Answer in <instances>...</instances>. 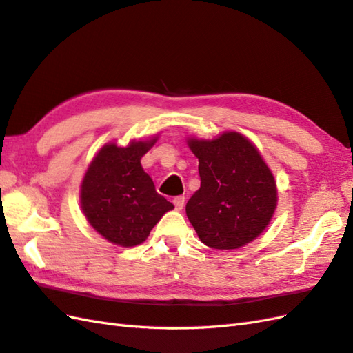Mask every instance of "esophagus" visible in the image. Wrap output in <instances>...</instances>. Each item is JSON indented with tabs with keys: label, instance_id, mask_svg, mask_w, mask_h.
<instances>
[{
	"label": "esophagus",
	"instance_id": "34e87169",
	"mask_svg": "<svg viewBox=\"0 0 353 353\" xmlns=\"http://www.w3.org/2000/svg\"><path fill=\"white\" fill-rule=\"evenodd\" d=\"M173 204L176 207V210H182L185 205V196H176L173 200Z\"/></svg>",
	"mask_w": 353,
	"mask_h": 353
}]
</instances>
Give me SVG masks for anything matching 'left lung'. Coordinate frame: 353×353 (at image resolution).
<instances>
[{
  "label": "left lung",
  "mask_w": 353,
  "mask_h": 353,
  "mask_svg": "<svg viewBox=\"0 0 353 353\" xmlns=\"http://www.w3.org/2000/svg\"><path fill=\"white\" fill-rule=\"evenodd\" d=\"M201 186L189 198L186 216L213 249H237L261 236L277 205L274 176L245 135L227 131L212 140L191 137Z\"/></svg>",
  "instance_id": "left-lung-1"
}]
</instances>
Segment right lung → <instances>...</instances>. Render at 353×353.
I'll use <instances>...</instances> for the list:
<instances>
[{
  "mask_svg": "<svg viewBox=\"0 0 353 353\" xmlns=\"http://www.w3.org/2000/svg\"><path fill=\"white\" fill-rule=\"evenodd\" d=\"M157 140L158 135L132 140L125 148L108 143L86 170L80 186L82 210L90 227L113 245H140L162 216L174 209L157 192L140 162Z\"/></svg>",
  "mask_w": 353,
  "mask_h": 353,
  "instance_id": "obj_1",
  "label": "right lung"
}]
</instances>
